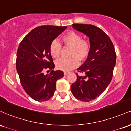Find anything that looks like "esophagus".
Returning <instances> with one entry per match:
<instances>
[{
    "label": "esophagus",
    "instance_id": "1",
    "mask_svg": "<svg viewBox=\"0 0 131 131\" xmlns=\"http://www.w3.org/2000/svg\"><path fill=\"white\" fill-rule=\"evenodd\" d=\"M68 72H64V76H67V75L68 74Z\"/></svg>",
    "mask_w": 131,
    "mask_h": 131
}]
</instances>
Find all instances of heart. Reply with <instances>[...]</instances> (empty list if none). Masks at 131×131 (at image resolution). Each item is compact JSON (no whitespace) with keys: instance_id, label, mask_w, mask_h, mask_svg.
<instances>
[{"instance_id":"heart-1","label":"heart","mask_w":131,"mask_h":131,"mask_svg":"<svg viewBox=\"0 0 131 131\" xmlns=\"http://www.w3.org/2000/svg\"><path fill=\"white\" fill-rule=\"evenodd\" d=\"M62 41L71 47L70 58H60L55 62L58 70L69 71L79 65V60H84L88 56L90 51V43L88 40L82 39V36L74 31H70L62 37ZM61 49L60 43L53 40L50 45V53L54 58L59 57Z\"/></svg>"}]
</instances>
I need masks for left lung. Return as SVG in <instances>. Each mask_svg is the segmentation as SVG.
Here are the masks:
<instances>
[{"mask_svg": "<svg viewBox=\"0 0 131 131\" xmlns=\"http://www.w3.org/2000/svg\"><path fill=\"white\" fill-rule=\"evenodd\" d=\"M73 28L89 38L90 51L84 63L77 69L85 76L77 75L71 91L78 100L89 102L102 94L110 83L116 55L112 40L98 27L73 24Z\"/></svg>", "mask_w": 131, "mask_h": 131, "instance_id": "obj_1", "label": "left lung"}]
</instances>
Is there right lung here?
<instances>
[{"instance_id": "1", "label": "right lung", "mask_w": 131, "mask_h": 131, "mask_svg": "<svg viewBox=\"0 0 131 131\" xmlns=\"http://www.w3.org/2000/svg\"><path fill=\"white\" fill-rule=\"evenodd\" d=\"M67 26H41L32 29L23 38L16 53V67L21 84L26 94L38 102L53 97L56 81L64 76L60 70L53 71L55 64L50 53L51 42ZM46 69L50 74L44 75Z\"/></svg>"}]
</instances>
